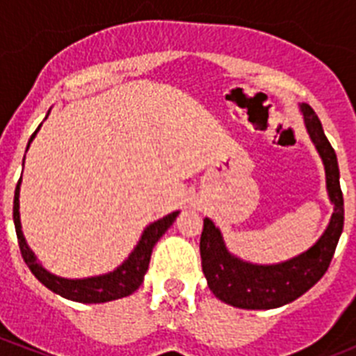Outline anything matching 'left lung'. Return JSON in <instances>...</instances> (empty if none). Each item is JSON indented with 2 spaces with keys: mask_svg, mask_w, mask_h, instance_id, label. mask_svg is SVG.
Masks as SVG:
<instances>
[{
  "mask_svg": "<svg viewBox=\"0 0 356 356\" xmlns=\"http://www.w3.org/2000/svg\"><path fill=\"white\" fill-rule=\"evenodd\" d=\"M308 135L325 163L326 188L333 213L325 234L310 250L294 259L271 266L244 262L226 248L219 228L209 217L203 221L200 253L201 267L210 291L225 303L248 310H269L298 300L328 271L339 237L344 228V197L339 184L337 155L326 139L319 118L310 105H301Z\"/></svg>",
  "mask_w": 356,
  "mask_h": 356,
  "instance_id": "8db88e82",
  "label": "left lung"
}]
</instances>
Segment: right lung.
Here are the masks:
<instances>
[{
    "mask_svg": "<svg viewBox=\"0 0 356 356\" xmlns=\"http://www.w3.org/2000/svg\"><path fill=\"white\" fill-rule=\"evenodd\" d=\"M48 115H46V118H48ZM39 128H37L35 134L31 135L30 140H28V147H30L31 140L35 139ZM19 188H21V178H19L14 194V225L19 241V250H21V254H23V260L26 262V266L30 267V271L35 275V278L39 280L40 284L46 285L49 291L60 294L62 298L78 301V303H106V301L119 300V298H127V296L134 294L144 282V275H146L147 266H149L151 251H153L155 244L159 242V238L171 228V225L176 221L178 213H180L172 212L169 213V216L159 219V221L151 222V225L143 232L140 241L137 242V246L134 248L130 257H128L118 269H114V271L106 273V275L90 276V278L69 280L62 278V276H55L49 271H46V269L37 262L35 253H33V251L30 250V246L26 244V238H24L23 235V229H21V219H19Z\"/></svg>",
    "mask_w": 356,
    "mask_h": 356,
    "instance_id": "right-lung-1",
    "label": "right lung"
}]
</instances>
